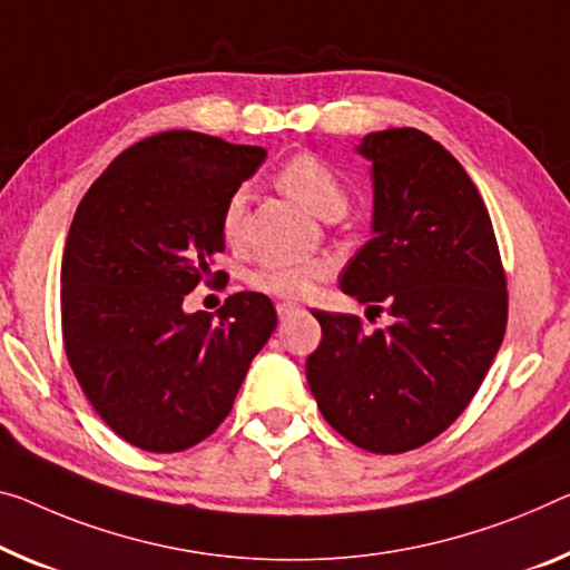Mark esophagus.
Listing matches in <instances>:
<instances>
[{
	"label": "esophagus",
	"mask_w": 570,
	"mask_h": 570,
	"mask_svg": "<svg viewBox=\"0 0 570 570\" xmlns=\"http://www.w3.org/2000/svg\"><path fill=\"white\" fill-rule=\"evenodd\" d=\"M295 311H301V305H295V303H277V315L279 318H287V315L291 313H295Z\"/></svg>",
	"instance_id": "34e87169"
}]
</instances>
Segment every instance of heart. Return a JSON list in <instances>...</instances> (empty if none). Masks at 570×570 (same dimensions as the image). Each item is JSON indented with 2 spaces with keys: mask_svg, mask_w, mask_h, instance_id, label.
<instances>
[{
  "mask_svg": "<svg viewBox=\"0 0 570 570\" xmlns=\"http://www.w3.org/2000/svg\"><path fill=\"white\" fill-rule=\"evenodd\" d=\"M277 186L287 196L295 198L313 216L328 218L344 216L348 206V194L338 175L315 155H295L277 170ZM247 196L244 190H234L224 206L222 234L226 244H236L242 234V218ZM326 275L323 262H303V265H265L252 269L247 285L262 295L279 297V301H301L313 291L315 279Z\"/></svg>",
  "mask_w": 570,
  "mask_h": 570,
  "instance_id": "1",
  "label": "heart"
}]
</instances>
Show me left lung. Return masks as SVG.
<instances>
[{"label":"left lung","instance_id":"obj_1","mask_svg":"<svg viewBox=\"0 0 570 570\" xmlns=\"http://www.w3.org/2000/svg\"><path fill=\"white\" fill-rule=\"evenodd\" d=\"M372 239L341 291L387 311L364 334L356 315L313 311L321 344L305 362L323 417L372 453H405L456 420L492 366L507 328V279L492 218L469 173L413 127L372 132Z\"/></svg>","mask_w":570,"mask_h":570}]
</instances>
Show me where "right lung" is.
<instances>
[{
	"mask_svg": "<svg viewBox=\"0 0 570 570\" xmlns=\"http://www.w3.org/2000/svg\"><path fill=\"white\" fill-rule=\"evenodd\" d=\"M267 153L173 129L114 157L76 208L60 269L71 370L114 433L153 453L186 451L229 415L277 326L262 293L218 311L183 301L224 252V206Z\"/></svg>",
	"mask_w": 570,
	"mask_h": 570,
	"instance_id": "add662e5",
	"label": "right lung"
}]
</instances>
